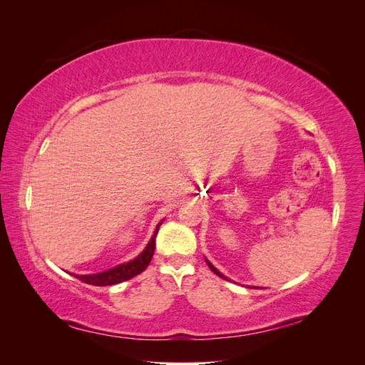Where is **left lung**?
Returning a JSON list of instances; mask_svg holds the SVG:
<instances>
[{
	"label": "left lung",
	"mask_w": 365,
	"mask_h": 365,
	"mask_svg": "<svg viewBox=\"0 0 365 365\" xmlns=\"http://www.w3.org/2000/svg\"><path fill=\"white\" fill-rule=\"evenodd\" d=\"M205 262H207V264H208V268H210V269H212V271H213V272H215L216 275H219V277H222V279H227V277H225V275H222V274H220V272H219V271H217V269H216V268L213 267V264H212V263H210L208 260H205Z\"/></svg>",
	"instance_id": "obj_1"
}]
</instances>
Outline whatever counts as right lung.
Instances as JSON below:
<instances>
[{"label":"right lung","mask_w":365,"mask_h":365,"mask_svg":"<svg viewBox=\"0 0 365 365\" xmlns=\"http://www.w3.org/2000/svg\"><path fill=\"white\" fill-rule=\"evenodd\" d=\"M161 222L157 225L155 228V233H153L152 239L149 240L148 247L145 248L140 256L134 260H130L128 263L123 264H118V267L113 268V269H108L103 272H98V274H90V275H74L76 279H79L83 283L88 284H94V286H106V284H115L120 282H126L132 277H135L140 272L145 271L148 268V264L152 260L153 256V251H155V237L157 233L160 230Z\"/></svg>","instance_id":"1"}]
</instances>
